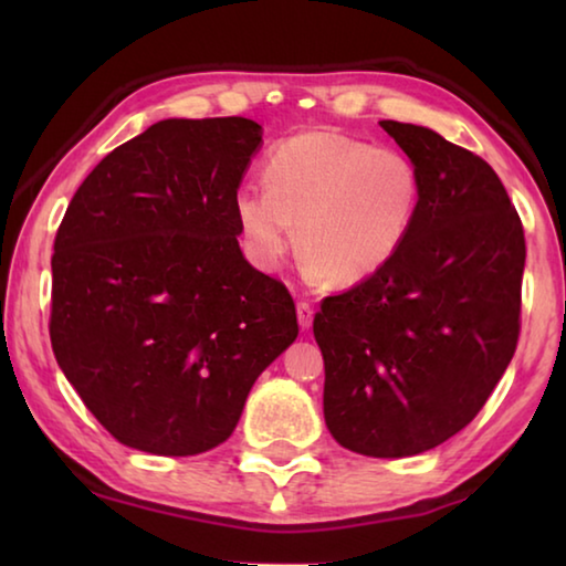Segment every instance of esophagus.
I'll use <instances>...</instances> for the list:
<instances>
[{
    "label": "esophagus",
    "mask_w": 566,
    "mask_h": 566,
    "mask_svg": "<svg viewBox=\"0 0 566 566\" xmlns=\"http://www.w3.org/2000/svg\"><path fill=\"white\" fill-rule=\"evenodd\" d=\"M296 319H300V327L302 329H310L312 327V319H314V310L310 302H296Z\"/></svg>",
    "instance_id": "obj_1"
}]
</instances>
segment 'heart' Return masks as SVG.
<instances>
[{"label":"heart","instance_id":"heart-1","mask_svg":"<svg viewBox=\"0 0 566 566\" xmlns=\"http://www.w3.org/2000/svg\"><path fill=\"white\" fill-rule=\"evenodd\" d=\"M264 181L234 195L249 256L274 270L292 249L296 222L302 260L334 284H359L385 270L409 239L421 205L415 159L329 129L274 145Z\"/></svg>","mask_w":566,"mask_h":566}]
</instances>
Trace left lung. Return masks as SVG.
<instances>
[{
    "label": "left lung",
    "instance_id": "left-lung-1",
    "mask_svg": "<svg viewBox=\"0 0 566 566\" xmlns=\"http://www.w3.org/2000/svg\"><path fill=\"white\" fill-rule=\"evenodd\" d=\"M379 124L421 175L417 222L385 270L322 302L314 339L332 437L411 457L464 429L512 361L526 247L482 157L417 124Z\"/></svg>",
    "mask_w": 566,
    "mask_h": 566
}]
</instances>
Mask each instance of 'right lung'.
Masks as SVG:
<instances>
[{"label": "right lung", "mask_w": 566, "mask_h": 566, "mask_svg": "<svg viewBox=\"0 0 566 566\" xmlns=\"http://www.w3.org/2000/svg\"><path fill=\"white\" fill-rule=\"evenodd\" d=\"M262 127L165 119L109 151L54 239L50 339L99 424L132 449L202 454L300 334L286 286L239 249L234 195Z\"/></svg>", "instance_id": "1"}]
</instances>
